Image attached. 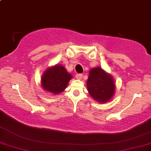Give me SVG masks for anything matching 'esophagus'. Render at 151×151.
Wrapping results in <instances>:
<instances>
[{
    "instance_id": "obj_1",
    "label": "esophagus",
    "mask_w": 151,
    "mask_h": 151,
    "mask_svg": "<svg viewBox=\"0 0 151 151\" xmlns=\"http://www.w3.org/2000/svg\"><path fill=\"white\" fill-rule=\"evenodd\" d=\"M83 75L82 73H77L76 75V78L77 79H79L80 80V79H81L82 78H83Z\"/></svg>"
}]
</instances>
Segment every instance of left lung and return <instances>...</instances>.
Listing matches in <instances>:
<instances>
[{
	"mask_svg": "<svg viewBox=\"0 0 151 151\" xmlns=\"http://www.w3.org/2000/svg\"><path fill=\"white\" fill-rule=\"evenodd\" d=\"M87 86L92 97L101 103L109 101L112 98L115 89L112 77L100 67L90 70Z\"/></svg>",
	"mask_w": 151,
	"mask_h": 151,
	"instance_id": "obj_1",
	"label": "left lung"
}]
</instances>
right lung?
<instances>
[{"mask_svg":"<svg viewBox=\"0 0 151 151\" xmlns=\"http://www.w3.org/2000/svg\"><path fill=\"white\" fill-rule=\"evenodd\" d=\"M72 76L64 66L56 65L45 71L41 78L42 86L44 90L53 94H59L66 88Z\"/></svg>","mask_w":151,"mask_h":151,"instance_id":"add662e5","label":"right lung"}]
</instances>
